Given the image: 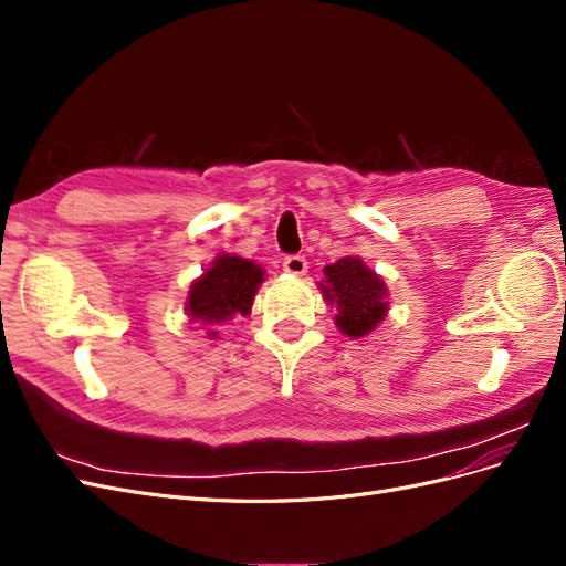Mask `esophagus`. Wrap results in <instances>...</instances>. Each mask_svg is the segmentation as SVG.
Instances as JSON below:
<instances>
[{
  "mask_svg": "<svg viewBox=\"0 0 566 566\" xmlns=\"http://www.w3.org/2000/svg\"><path fill=\"white\" fill-rule=\"evenodd\" d=\"M283 271L293 273V276H302V273H306V260L302 254H287L283 260Z\"/></svg>",
  "mask_w": 566,
  "mask_h": 566,
  "instance_id": "obj_1",
  "label": "esophagus"
}]
</instances>
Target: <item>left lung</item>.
<instances>
[{
    "label": "left lung",
    "mask_w": 566,
    "mask_h": 566,
    "mask_svg": "<svg viewBox=\"0 0 566 566\" xmlns=\"http://www.w3.org/2000/svg\"><path fill=\"white\" fill-rule=\"evenodd\" d=\"M325 285H321L325 300L337 304V325L349 337H361L378 325L387 312L385 283L380 276L358 260L342 256L339 262L325 266Z\"/></svg>",
    "instance_id": "left-lung-1"
}]
</instances>
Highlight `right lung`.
Listing matches in <instances>:
<instances>
[{"instance_id":"obj_1","label":"right lung","mask_w":566,"mask_h":566,"mask_svg":"<svg viewBox=\"0 0 566 566\" xmlns=\"http://www.w3.org/2000/svg\"><path fill=\"white\" fill-rule=\"evenodd\" d=\"M262 276L260 266L241 256H217V262L191 287L186 302L188 316L205 323L227 321L233 314L248 316L256 287L264 281Z\"/></svg>"}]
</instances>
